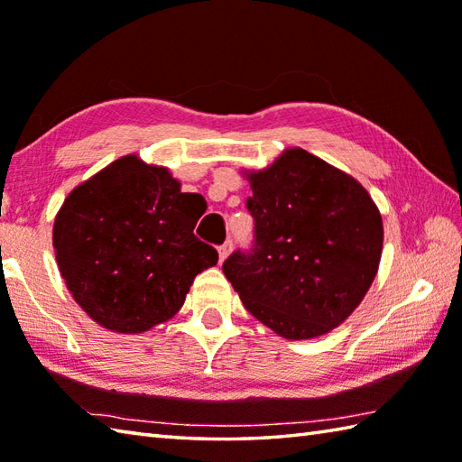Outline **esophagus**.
I'll list each match as a JSON object with an SVG mask.
<instances>
[{
	"mask_svg": "<svg viewBox=\"0 0 462 462\" xmlns=\"http://www.w3.org/2000/svg\"><path fill=\"white\" fill-rule=\"evenodd\" d=\"M230 250H232V242H224L222 246L218 248V260H220V262H224L226 258H228Z\"/></svg>",
	"mask_w": 462,
	"mask_h": 462,
	"instance_id": "34e87169",
	"label": "esophagus"
}]
</instances>
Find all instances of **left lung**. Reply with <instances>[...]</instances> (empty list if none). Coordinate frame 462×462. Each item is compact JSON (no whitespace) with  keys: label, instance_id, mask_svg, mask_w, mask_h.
Returning a JSON list of instances; mask_svg holds the SVG:
<instances>
[{"label":"left lung","instance_id":"1","mask_svg":"<svg viewBox=\"0 0 462 462\" xmlns=\"http://www.w3.org/2000/svg\"><path fill=\"white\" fill-rule=\"evenodd\" d=\"M254 244L222 272L254 318L286 339L326 336L365 298L383 222L369 192L303 149L246 172Z\"/></svg>","mask_w":462,"mask_h":462}]
</instances>
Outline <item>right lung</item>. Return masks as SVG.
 I'll return each mask as SVG.
<instances>
[{
    "instance_id": "add662e5",
    "label": "right lung",
    "mask_w": 462,
    "mask_h": 462,
    "mask_svg": "<svg viewBox=\"0 0 462 462\" xmlns=\"http://www.w3.org/2000/svg\"><path fill=\"white\" fill-rule=\"evenodd\" d=\"M200 194L180 192L164 166L136 154L105 166L65 199L53 224L59 272L105 329L143 333L182 308L218 252L194 236Z\"/></svg>"
}]
</instances>
